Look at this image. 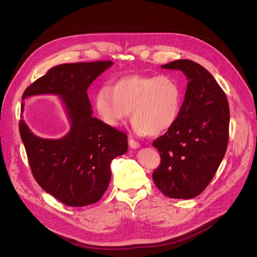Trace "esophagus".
Masks as SVG:
<instances>
[{"mask_svg":"<svg viewBox=\"0 0 257 257\" xmlns=\"http://www.w3.org/2000/svg\"><path fill=\"white\" fill-rule=\"evenodd\" d=\"M128 143H129V146L132 148V149H139V148L141 147V144L137 141H134L133 139H129Z\"/></svg>","mask_w":257,"mask_h":257,"instance_id":"obj_1","label":"esophagus"}]
</instances>
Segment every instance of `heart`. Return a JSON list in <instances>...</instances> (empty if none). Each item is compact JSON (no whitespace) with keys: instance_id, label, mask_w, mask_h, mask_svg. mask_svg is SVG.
Returning a JSON list of instances; mask_svg holds the SVG:
<instances>
[{"instance_id":"1","label":"heart","mask_w":257,"mask_h":257,"mask_svg":"<svg viewBox=\"0 0 257 257\" xmlns=\"http://www.w3.org/2000/svg\"><path fill=\"white\" fill-rule=\"evenodd\" d=\"M94 107L103 123L119 126L131 111L133 129L141 136L156 137L176 123L182 105V89L169 76L129 75L94 93Z\"/></svg>"}]
</instances>
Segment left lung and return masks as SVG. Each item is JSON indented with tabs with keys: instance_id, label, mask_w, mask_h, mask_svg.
<instances>
[{
	"instance_id": "left-lung-1",
	"label": "left lung",
	"mask_w": 257,
	"mask_h": 257,
	"mask_svg": "<svg viewBox=\"0 0 257 257\" xmlns=\"http://www.w3.org/2000/svg\"><path fill=\"white\" fill-rule=\"evenodd\" d=\"M161 67L183 72L188 83L177 121L152 144L161 158L152 177L167 197L192 199L210 183L226 153L229 105L221 86L199 63L180 59Z\"/></svg>"
}]
</instances>
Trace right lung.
<instances>
[{
  "label": "right lung",
  "instance_id": "obj_1",
  "mask_svg": "<svg viewBox=\"0 0 257 257\" xmlns=\"http://www.w3.org/2000/svg\"><path fill=\"white\" fill-rule=\"evenodd\" d=\"M112 61L59 64L37 79L23 100L37 94H56L63 104L71 129L58 140L42 139L24 117L20 133L37 183L67 206L82 207L98 202L111 178L113 158L127 152V136L92 115L89 85ZM22 103V112L24 111Z\"/></svg>",
  "mask_w": 257,
  "mask_h": 257
}]
</instances>
